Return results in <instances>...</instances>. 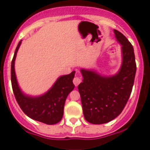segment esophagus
<instances>
[{
  "mask_svg": "<svg viewBox=\"0 0 150 150\" xmlns=\"http://www.w3.org/2000/svg\"><path fill=\"white\" fill-rule=\"evenodd\" d=\"M73 82H74V84L76 86H77L78 85L82 82V78L79 76H76L74 78V79H73Z\"/></svg>",
  "mask_w": 150,
  "mask_h": 150,
  "instance_id": "1",
  "label": "esophagus"
}]
</instances>
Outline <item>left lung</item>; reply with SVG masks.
<instances>
[{"mask_svg":"<svg viewBox=\"0 0 150 150\" xmlns=\"http://www.w3.org/2000/svg\"><path fill=\"white\" fill-rule=\"evenodd\" d=\"M114 33L122 46V64L119 73L103 76L93 71L81 70L83 80L78 89L84 117L91 124H104L117 117L126 105L133 88L137 69L133 46L119 30H114Z\"/></svg>","mask_w":150,"mask_h":150,"instance_id":"1","label":"left lung"}]
</instances>
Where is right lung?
Segmentation results:
<instances>
[{
	"label": "right lung",
	"instance_id": "1",
	"mask_svg": "<svg viewBox=\"0 0 150 150\" xmlns=\"http://www.w3.org/2000/svg\"><path fill=\"white\" fill-rule=\"evenodd\" d=\"M22 40L16 49L11 63V83L16 100L22 110L28 117L47 125H54L62 120L64 107L67 95L74 88L73 79L75 71L68 75L60 76L53 86L46 94L39 97H30L24 95L19 88L16 77L15 59Z\"/></svg>",
	"mask_w": 150,
	"mask_h": 150
}]
</instances>
